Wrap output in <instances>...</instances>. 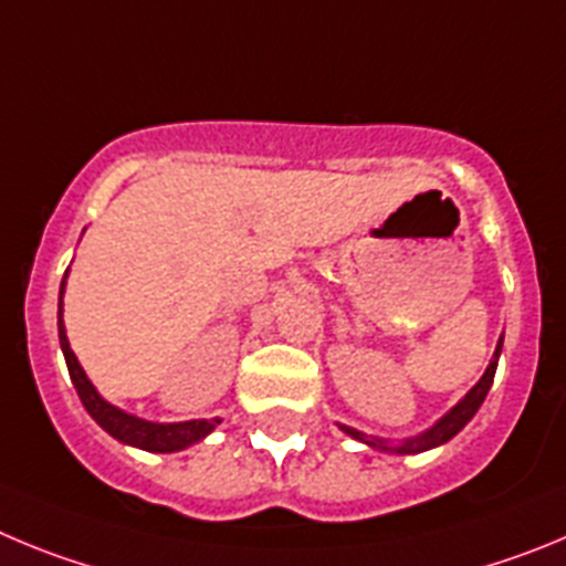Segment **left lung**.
Wrapping results in <instances>:
<instances>
[{
  "instance_id": "left-lung-1",
  "label": "left lung",
  "mask_w": 566,
  "mask_h": 566,
  "mask_svg": "<svg viewBox=\"0 0 566 566\" xmlns=\"http://www.w3.org/2000/svg\"><path fill=\"white\" fill-rule=\"evenodd\" d=\"M499 353H502V338H499L496 353H493V360L488 364V369H485V375L480 378V384L473 386V389L468 391V395L462 397L460 403L448 411V415H442L440 420L431 426V429H426L422 434L411 437V440H403L400 446H389V442L380 440V437H366V434H360V431L349 429V426H340V431H346V434L353 437V440L366 442L369 448H378V451H395V454H420V451H429V448L442 446V442H448L454 434H460V431L465 429V422L471 420L476 411H480L482 400H485L488 389H491V384H493V375H496Z\"/></svg>"
}]
</instances>
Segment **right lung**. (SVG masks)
Here are the masks:
<instances>
[{
  "label": "right lung",
  "instance_id": "1",
  "mask_svg": "<svg viewBox=\"0 0 566 566\" xmlns=\"http://www.w3.org/2000/svg\"><path fill=\"white\" fill-rule=\"evenodd\" d=\"M64 279H67V273H64ZM61 295H64V282H61ZM59 340H61L64 360H67L70 378H73L75 391H78L81 397V403H84V409L90 411V417L98 422L101 429H104L106 434L115 437V440L126 442V446L144 448V451L171 454V451H182V448L195 446V442H200L202 437H208L217 426H220V417H213V420H186V422H149V420H140V417L135 415H126V411L118 409V406L106 403L104 397L98 395V389L90 384L86 371L81 369L73 349H70L67 329H64V321H61V298H59Z\"/></svg>",
  "mask_w": 566,
  "mask_h": 566
}]
</instances>
